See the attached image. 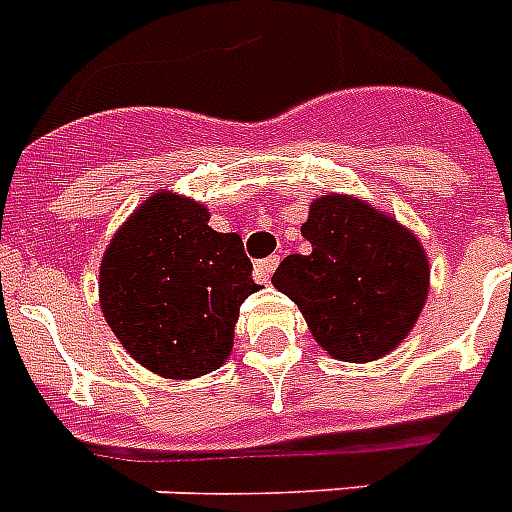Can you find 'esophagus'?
I'll list each match as a JSON object with an SVG mask.
<instances>
[{
	"label": "esophagus",
	"mask_w": 512,
	"mask_h": 512,
	"mask_svg": "<svg viewBox=\"0 0 512 512\" xmlns=\"http://www.w3.org/2000/svg\"><path fill=\"white\" fill-rule=\"evenodd\" d=\"M277 261H280V256H267V259L256 261V280L269 282V277H272V272L277 267Z\"/></svg>",
	"instance_id": "1"
}]
</instances>
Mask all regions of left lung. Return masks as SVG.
I'll use <instances>...</instances> for the list:
<instances>
[{"instance_id": "8db88e82", "label": "left lung", "mask_w": 512, "mask_h": 512, "mask_svg": "<svg viewBox=\"0 0 512 512\" xmlns=\"http://www.w3.org/2000/svg\"><path fill=\"white\" fill-rule=\"evenodd\" d=\"M301 235L312 253L285 256L275 288L298 304L327 354L372 362L396 349L428 296L418 237L362 200H314Z\"/></svg>"}]
</instances>
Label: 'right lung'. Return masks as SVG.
Listing matches in <instances>:
<instances>
[{
	"mask_svg": "<svg viewBox=\"0 0 512 512\" xmlns=\"http://www.w3.org/2000/svg\"><path fill=\"white\" fill-rule=\"evenodd\" d=\"M235 232L208 227V211L158 192L118 230L100 267L110 330L142 367L198 378L230 357L240 304L259 290Z\"/></svg>",
	"mask_w": 512,
	"mask_h": 512,
	"instance_id": "add662e5",
	"label": "right lung"
}]
</instances>
